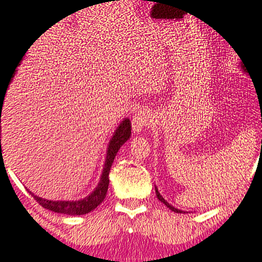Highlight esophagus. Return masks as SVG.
<instances>
[{
    "instance_id": "34e87169",
    "label": "esophagus",
    "mask_w": 262,
    "mask_h": 262,
    "mask_svg": "<svg viewBox=\"0 0 262 262\" xmlns=\"http://www.w3.org/2000/svg\"><path fill=\"white\" fill-rule=\"evenodd\" d=\"M149 124H151V118L146 111H138L132 119V128L134 133H141Z\"/></svg>"
}]
</instances>
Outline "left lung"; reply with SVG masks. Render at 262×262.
<instances>
[{
	"mask_svg": "<svg viewBox=\"0 0 262 262\" xmlns=\"http://www.w3.org/2000/svg\"><path fill=\"white\" fill-rule=\"evenodd\" d=\"M155 190H156V195H157V199H159L160 201L162 202V204H164V205H166V206L169 207L170 210H172V211H174V212H183V211H180V210H178V209H175V207H172L171 205H169V204H167V202L165 201V200H164V197H161V194H160V192H159V190H157V188H156V187H155Z\"/></svg>",
	"mask_w": 262,
	"mask_h": 262,
	"instance_id": "obj_1",
	"label": "left lung"
}]
</instances>
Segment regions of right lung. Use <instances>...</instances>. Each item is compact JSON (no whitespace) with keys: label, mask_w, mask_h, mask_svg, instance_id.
I'll use <instances>...</instances> for the list:
<instances>
[{"label":"right lung","mask_w":262,"mask_h":262,"mask_svg":"<svg viewBox=\"0 0 262 262\" xmlns=\"http://www.w3.org/2000/svg\"><path fill=\"white\" fill-rule=\"evenodd\" d=\"M27 52V51H25ZM23 58V57H21ZM12 78V77H11ZM7 88L5 91H0V113H2V103H4L5 100V93H6ZM0 123H1V114H0ZM130 121L129 119H125L123 120V123L119 125V128L116 129L115 134L111 138L110 144H108L107 149V156H106L105 161V167H103L102 175H101V180L98 183L97 188L91 193L88 197H85L84 200H80V201H48V200H43L40 197H37V195L33 194L35 201L45 209L51 210L53 212H60V214H67V215H84L91 212L92 210H95L96 207L100 204H102V201L105 200L106 193H107L108 188V174H110L111 165H113L114 159H115L116 154H118L119 148L125 143L126 141L130 137ZM1 130V125H0ZM1 136V134H0ZM0 148H1V139H0ZM2 155V149H1Z\"/></svg>","instance_id":"add662e5"}]
</instances>
